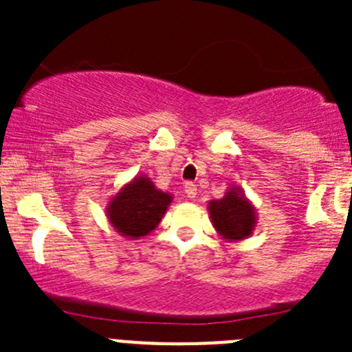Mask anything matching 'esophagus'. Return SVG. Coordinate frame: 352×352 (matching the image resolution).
Returning <instances> with one entry per match:
<instances>
[{"mask_svg": "<svg viewBox=\"0 0 352 352\" xmlns=\"http://www.w3.org/2000/svg\"><path fill=\"white\" fill-rule=\"evenodd\" d=\"M184 190H186V196L189 199H194L197 196V186L192 182H187L186 186H184Z\"/></svg>", "mask_w": 352, "mask_h": 352, "instance_id": "obj_1", "label": "esophagus"}]
</instances>
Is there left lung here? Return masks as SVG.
<instances>
[{"instance_id": "left-lung-1", "label": "left lung", "mask_w": 352, "mask_h": 352, "mask_svg": "<svg viewBox=\"0 0 352 352\" xmlns=\"http://www.w3.org/2000/svg\"><path fill=\"white\" fill-rule=\"evenodd\" d=\"M208 211L212 226L226 242H242L257 226L254 202L236 186L230 187L221 199L209 201Z\"/></svg>"}]
</instances>
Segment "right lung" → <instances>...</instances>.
<instances>
[{
    "label": "right lung",
    "instance_id": "add662e5",
    "mask_svg": "<svg viewBox=\"0 0 352 352\" xmlns=\"http://www.w3.org/2000/svg\"><path fill=\"white\" fill-rule=\"evenodd\" d=\"M173 196L163 192L146 175H136L110 197L105 216L119 235L136 240L160 225Z\"/></svg>",
    "mask_w": 352,
    "mask_h": 352
}]
</instances>
